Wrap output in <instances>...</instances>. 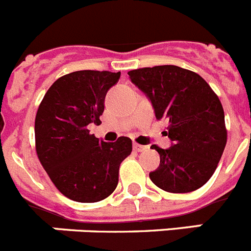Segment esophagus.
Listing matches in <instances>:
<instances>
[{"instance_id": "1", "label": "esophagus", "mask_w": 251, "mask_h": 251, "mask_svg": "<svg viewBox=\"0 0 251 251\" xmlns=\"http://www.w3.org/2000/svg\"><path fill=\"white\" fill-rule=\"evenodd\" d=\"M133 148H134V151H137V152H143V151L147 150V146H142V145H138V143H133Z\"/></svg>"}]
</instances>
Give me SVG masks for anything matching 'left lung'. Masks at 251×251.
Returning <instances> with one entry per match:
<instances>
[{"instance_id": "obj_1", "label": "left lung", "mask_w": 251, "mask_h": 251, "mask_svg": "<svg viewBox=\"0 0 251 251\" xmlns=\"http://www.w3.org/2000/svg\"><path fill=\"white\" fill-rule=\"evenodd\" d=\"M150 98L156 118L167 119L166 134L174 142L159 153V167L150 174L157 187L186 194L202 187L214 175L225 150L227 130L223 105L211 86L196 73L175 65L128 72Z\"/></svg>"}]
</instances>
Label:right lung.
Returning <instances> with one entry per match:
<instances>
[{"label": "right lung", "instance_id": "1", "mask_svg": "<svg viewBox=\"0 0 251 251\" xmlns=\"http://www.w3.org/2000/svg\"><path fill=\"white\" fill-rule=\"evenodd\" d=\"M121 72L80 70L59 77L49 88L35 118V146L44 170L64 196L98 202L118 185L119 166L132 152V141L104 142L90 134L100 124L106 92Z\"/></svg>", "mask_w": 251, "mask_h": 251}]
</instances>
